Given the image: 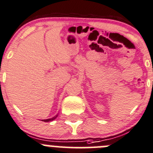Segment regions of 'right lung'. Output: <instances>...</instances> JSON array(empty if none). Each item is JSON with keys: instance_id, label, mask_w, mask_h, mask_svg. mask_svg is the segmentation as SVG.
<instances>
[{"instance_id": "1", "label": "right lung", "mask_w": 153, "mask_h": 153, "mask_svg": "<svg viewBox=\"0 0 153 153\" xmlns=\"http://www.w3.org/2000/svg\"><path fill=\"white\" fill-rule=\"evenodd\" d=\"M57 116H58V114H57V115H56V116H54V117H52V118H50V119H46V120H42V121H43V122H51V121H53L54 120H55L56 118L57 117Z\"/></svg>"}]
</instances>
